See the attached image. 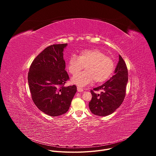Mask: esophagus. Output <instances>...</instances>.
<instances>
[{"label":"esophagus","mask_w":156,"mask_h":156,"mask_svg":"<svg viewBox=\"0 0 156 156\" xmlns=\"http://www.w3.org/2000/svg\"><path fill=\"white\" fill-rule=\"evenodd\" d=\"M77 91H78V92H83V89H82L80 87H77Z\"/></svg>","instance_id":"1"}]
</instances>
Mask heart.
<instances>
[{"label": "heart", "instance_id": "obj_1", "mask_svg": "<svg viewBox=\"0 0 156 156\" xmlns=\"http://www.w3.org/2000/svg\"><path fill=\"white\" fill-rule=\"evenodd\" d=\"M85 66L86 70L72 78V83L78 86H85L92 83L105 81L114 70V63L110 57L98 49L81 51L77 57L73 55L68 62V70L72 75H75Z\"/></svg>", "mask_w": 156, "mask_h": 156}]
</instances>
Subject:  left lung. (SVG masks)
Here are the masks:
<instances>
[{
    "mask_svg": "<svg viewBox=\"0 0 156 156\" xmlns=\"http://www.w3.org/2000/svg\"><path fill=\"white\" fill-rule=\"evenodd\" d=\"M114 73L104 84L94 88V91L103 90L100 94L91 91L92 99L89 102V107L94 115L104 117L112 114L125 99L128 80V70L120 55Z\"/></svg>",
    "mask_w": 156,
    "mask_h": 156,
    "instance_id": "1",
    "label": "left lung"
}]
</instances>
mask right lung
Listing matches in <instances>:
<instances>
[{
  "label": "right lung",
  "mask_w": 156,
  "mask_h": 156,
  "mask_svg": "<svg viewBox=\"0 0 156 156\" xmlns=\"http://www.w3.org/2000/svg\"><path fill=\"white\" fill-rule=\"evenodd\" d=\"M67 44H54L32 62L28 80L32 99L44 114L57 117L66 113L76 93L75 85L64 86L69 79L65 71L64 49Z\"/></svg>",
  "instance_id": "1"
}]
</instances>
